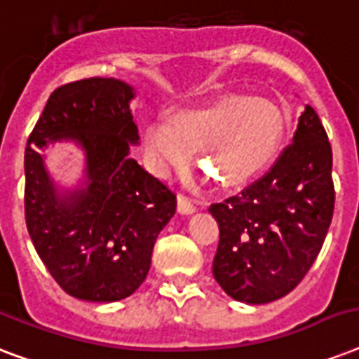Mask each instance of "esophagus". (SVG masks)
Returning a JSON list of instances; mask_svg holds the SVG:
<instances>
[{"mask_svg":"<svg viewBox=\"0 0 359 359\" xmlns=\"http://www.w3.org/2000/svg\"><path fill=\"white\" fill-rule=\"evenodd\" d=\"M177 210L179 214H194L196 212V205L184 196H177Z\"/></svg>","mask_w":359,"mask_h":359,"instance_id":"1","label":"esophagus"}]
</instances>
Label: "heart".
Segmentation results:
<instances>
[{
  "mask_svg": "<svg viewBox=\"0 0 359 359\" xmlns=\"http://www.w3.org/2000/svg\"><path fill=\"white\" fill-rule=\"evenodd\" d=\"M283 128L281 109L272 100L227 95L201 108L182 109L169 123L147 124L143 147L158 177L184 168L196 151L199 165L219 184L235 186L272 160Z\"/></svg>",
  "mask_w": 359,
  "mask_h": 359,
  "instance_id": "heart-1",
  "label": "heart"
}]
</instances>
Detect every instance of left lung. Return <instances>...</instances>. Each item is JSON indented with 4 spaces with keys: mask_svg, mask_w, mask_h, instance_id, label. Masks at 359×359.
Returning a JSON list of instances; mask_svg holds the SVG:
<instances>
[{
    "mask_svg": "<svg viewBox=\"0 0 359 359\" xmlns=\"http://www.w3.org/2000/svg\"><path fill=\"white\" fill-rule=\"evenodd\" d=\"M334 201L332 147L317 111L306 106L273 168L208 208L219 227L214 279L233 300L251 306L289 294L323 248Z\"/></svg>",
    "mask_w": 359,
    "mask_h": 359,
    "instance_id": "1",
    "label": "left lung"
}]
</instances>
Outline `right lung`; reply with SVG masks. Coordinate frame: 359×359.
<instances>
[{
    "label": "right lung",
    "mask_w": 359,
    "mask_h": 359,
    "mask_svg": "<svg viewBox=\"0 0 359 359\" xmlns=\"http://www.w3.org/2000/svg\"><path fill=\"white\" fill-rule=\"evenodd\" d=\"M134 97V87L115 78L59 87L25 147L27 231L52 278L80 300L108 304L140 289L154 242L177 210L173 191L130 154L140 145ZM55 142L84 152V177L74 187L47 171L46 151Z\"/></svg>",
    "instance_id": "1"
}]
</instances>
